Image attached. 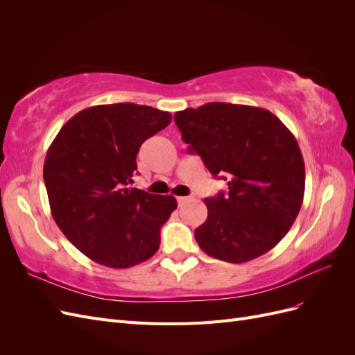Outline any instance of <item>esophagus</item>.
I'll list each match as a JSON object with an SVG mask.
<instances>
[{
	"mask_svg": "<svg viewBox=\"0 0 355 355\" xmlns=\"http://www.w3.org/2000/svg\"><path fill=\"white\" fill-rule=\"evenodd\" d=\"M189 200H191V197H178V204L179 206H182V204H185Z\"/></svg>",
	"mask_w": 355,
	"mask_h": 355,
	"instance_id": "34e87169",
	"label": "esophagus"
}]
</instances>
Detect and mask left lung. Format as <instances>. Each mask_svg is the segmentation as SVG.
Instances as JSON below:
<instances>
[{
  "label": "left lung",
  "mask_w": 355,
  "mask_h": 355,
  "mask_svg": "<svg viewBox=\"0 0 355 355\" xmlns=\"http://www.w3.org/2000/svg\"><path fill=\"white\" fill-rule=\"evenodd\" d=\"M175 123L213 178L228 191L206 198L196 230L201 250L243 263L270 252L292 227L304 201L305 164L295 136L270 111L210 102L175 114Z\"/></svg>",
  "instance_id": "1"
}]
</instances>
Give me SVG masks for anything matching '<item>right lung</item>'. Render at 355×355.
Returning <instances> with one entry per match:
<instances>
[{"mask_svg": "<svg viewBox=\"0 0 355 355\" xmlns=\"http://www.w3.org/2000/svg\"><path fill=\"white\" fill-rule=\"evenodd\" d=\"M170 121V112L146 105H98L75 114L50 145L44 184L53 219L92 261L121 270L158 250L176 198L127 185L141 145Z\"/></svg>", "mask_w": 355, "mask_h": 355, "instance_id": "right-lung-1", "label": "right lung"}]
</instances>
